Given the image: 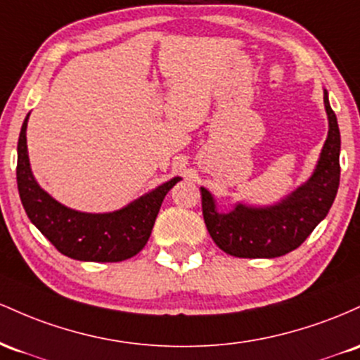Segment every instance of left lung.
<instances>
[{
  "label": "left lung",
  "instance_id": "8db88e82",
  "mask_svg": "<svg viewBox=\"0 0 360 360\" xmlns=\"http://www.w3.org/2000/svg\"><path fill=\"white\" fill-rule=\"evenodd\" d=\"M330 131L313 176L281 204L267 209L245 207L219 214L212 195L200 188L202 214L214 243L228 255L276 258L292 252L325 219L340 184V131L325 91Z\"/></svg>",
  "mask_w": 360,
  "mask_h": 360
}]
</instances>
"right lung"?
I'll return each instance as SVG.
<instances>
[{"label": "right lung", "mask_w": 360, "mask_h": 360, "mask_svg": "<svg viewBox=\"0 0 360 360\" xmlns=\"http://www.w3.org/2000/svg\"><path fill=\"white\" fill-rule=\"evenodd\" d=\"M27 120L18 137L17 184L28 219L63 255L83 262H122L137 255L151 236L161 202L180 179L108 214H84L64 207L44 192L32 175L27 155Z\"/></svg>", "instance_id": "right-lung-1"}]
</instances>
